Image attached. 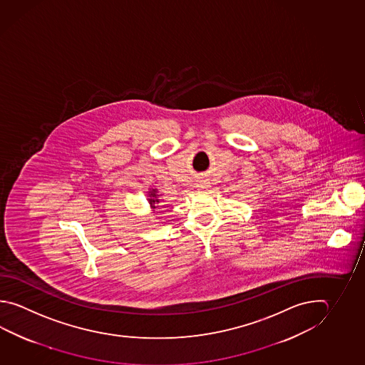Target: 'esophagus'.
I'll use <instances>...</instances> for the list:
<instances>
[{
    "mask_svg": "<svg viewBox=\"0 0 365 365\" xmlns=\"http://www.w3.org/2000/svg\"><path fill=\"white\" fill-rule=\"evenodd\" d=\"M199 187H201V188H205V183H200Z\"/></svg>",
    "mask_w": 365,
    "mask_h": 365,
    "instance_id": "esophagus-1",
    "label": "esophagus"
}]
</instances>
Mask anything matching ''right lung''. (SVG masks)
Instances as JSON below:
<instances>
[{
	"label": "right lung",
	"instance_id": "right-lung-1",
	"mask_svg": "<svg viewBox=\"0 0 365 365\" xmlns=\"http://www.w3.org/2000/svg\"><path fill=\"white\" fill-rule=\"evenodd\" d=\"M147 195H148L147 201H148L150 207L152 209V213H155V210L158 209V204H160V199H158L160 195H158V188H150Z\"/></svg>",
	"mask_w": 365,
	"mask_h": 365
}]
</instances>
